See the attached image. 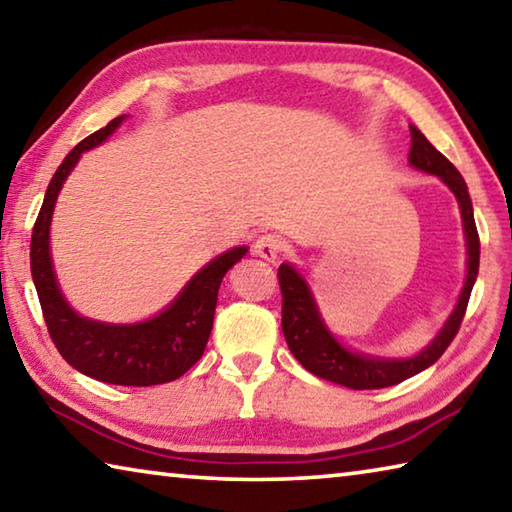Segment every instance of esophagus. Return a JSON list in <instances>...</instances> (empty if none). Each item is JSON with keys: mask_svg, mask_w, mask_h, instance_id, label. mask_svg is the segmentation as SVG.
<instances>
[{"mask_svg": "<svg viewBox=\"0 0 512 512\" xmlns=\"http://www.w3.org/2000/svg\"><path fill=\"white\" fill-rule=\"evenodd\" d=\"M255 255L268 259V262H273V259L280 257V253L284 250V241L280 235H273V232H266V235H259L255 241Z\"/></svg>", "mask_w": 512, "mask_h": 512, "instance_id": "esophagus-1", "label": "esophagus"}]
</instances>
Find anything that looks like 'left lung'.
I'll return each mask as SVG.
<instances>
[{
  "label": "left lung",
  "mask_w": 512,
  "mask_h": 512,
  "mask_svg": "<svg viewBox=\"0 0 512 512\" xmlns=\"http://www.w3.org/2000/svg\"><path fill=\"white\" fill-rule=\"evenodd\" d=\"M409 160L415 169H422L427 173H433V176H438L456 194L465 223L467 255H470L467 257V280L454 314L449 316L445 327L440 329V334L433 339L427 350L420 352L418 357L406 361H381L348 352L341 348L334 336L325 329L305 280H302L289 264H282L277 268V280H280L282 291V332L291 354L302 363V368H307L311 372V375L354 388V391H372V388L395 386L404 379L418 375V372L429 368L431 363H436L443 357V352L449 348V343L454 341L458 329H461L474 280L476 275H479L481 244L474 223L472 201L470 194H467L463 176L458 173L454 164L413 126Z\"/></svg>",
  "instance_id": "8db88e82"
}]
</instances>
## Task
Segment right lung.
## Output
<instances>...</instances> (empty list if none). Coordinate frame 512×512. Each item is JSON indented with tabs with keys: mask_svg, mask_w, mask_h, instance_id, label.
Segmentation results:
<instances>
[{
	"mask_svg": "<svg viewBox=\"0 0 512 512\" xmlns=\"http://www.w3.org/2000/svg\"><path fill=\"white\" fill-rule=\"evenodd\" d=\"M124 117H115L108 126L85 137L67 153L47 187L45 201L31 235V275L36 284L42 316L51 341L63 359L83 375L117 386L167 384L194 366L203 357L210 339L216 293L228 268L246 255V246L232 248L207 264L189 280L183 293L155 316L140 325H103L76 316L58 291L49 257V221L69 171L81 153L101 144L115 133Z\"/></svg>",
	"mask_w": 512,
	"mask_h": 512,
	"instance_id": "add662e5",
	"label": "right lung"
}]
</instances>
